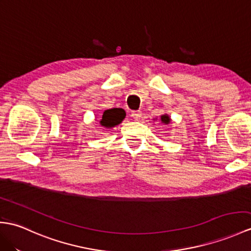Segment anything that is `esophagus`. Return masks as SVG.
Masks as SVG:
<instances>
[{"label": "esophagus", "instance_id": "1", "mask_svg": "<svg viewBox=\"0 0 251 251\" xmlns=\"http://www.w3.org/2000/svg\"><path fill=\"white\" fill-rule=\"evenodd\" d=\"M141 115H142V112H141V111H132V112H131V116H132V118L135 119L136 121H139L140 118H141Z\"/></svg>", "mask_w": 251, "mask_h": 251}]
</instances>
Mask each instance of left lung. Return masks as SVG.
Segmentation results:
<instances>
[{
    "instance_id": "left-lung-1",
    "label": "left lung",
    "mask_w": 251,
    "mask_h": 251,
    "mask_svg": "<svg viewBox=\"0 0 251 251\" xmlns=\"http://www.w3.org/2000/svg\"><path fill=\"white\" fill-rule=\"evenodd\" d=\"M161 122H162V123L168 124V123H170V119H169V116L167 114L161 115Z\"/></svg>"
}]
</instances>
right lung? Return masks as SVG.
Returning <instances> with one entry per match:
<instances>
[{
    "label": "right lung",
    "mask_w": 251,
    "mask_h": 251,
    "mask_svg": "<svg viewBox=\"0 0 251 251\" xmlns=\"http://www.w3.org/2000/svg\"><path fill=\"white\" fill-rule=\"evenodd\" d=\"M125 115L126 114L124 110L120 108L106 110L102 114L100 124L101 126H104L107 128L114 127L115 125H119L120 123H122V121L124 120Z\"/></svg>",
    "instance_id": "1"
}]
</instances>
